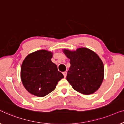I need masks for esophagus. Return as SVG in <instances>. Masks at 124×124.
I'll use <instances>...</instances> for the list:
<instances>
[{
    "label": "esophagus",
    "instance_id": "esophagus-1",
    "mask_svg": "<svg viewBox=\"0 0 124 124\" xmlns=\"http://www.w3.org/2000/svg\"><path fill=\"white\" fill-rule=\"evenodd\" d=\"M63 75L64 78H66V76H67V72H66V71H64V72H63Z\"/></svg>",
    "mask_w": 124,
    "mask_h": 124
}]
</instances>
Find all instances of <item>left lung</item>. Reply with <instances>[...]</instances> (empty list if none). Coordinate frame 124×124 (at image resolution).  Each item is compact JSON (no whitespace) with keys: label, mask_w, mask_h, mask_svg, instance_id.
<instances>
[{"label":"left lung","mask_w":124,"mask_h":124,"mask_svg":"<svg viewBox=\"0 0 124 124\" xmlns=\"http://www.w3.org/2000/svg\"><path fill=\"white\" fill-rule=\"evenodd\" d=\"M70 60L71 66L66 79L74 89L85 95L97 91L104 79L103 63L94 52L86 48H80L75 51L63 49Z\"/></svg>","instance_id":"8db88e82"}]
</instances>
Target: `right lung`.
I'll return each mask as SVG.
<instances>
[{"instance_id": "add662e5", "label": "right lung", "mask_w": 124, "mask_h": 124, "mask_svg": "<svg viewBox=\"0 0 124 124\" xmlns=\"http://www.w3.org/2000/svg\"><path fill=\"white\" fill-rule=\"evenodd\" d=\"M53 53L39 50L29 54L22 62L21 79L30 93L44 97L55 89L58 82L64 78L52 62Z\"/></svg>"}]
</instances>
